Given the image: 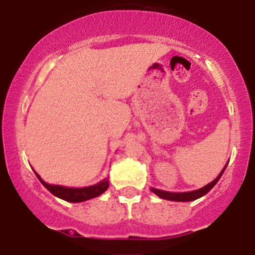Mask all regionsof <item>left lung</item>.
<instances>
[{"mask_svg":"<svg viewBox=\"0 0 255 255\" xmlns=\"http://www.w3.org/2000/svg\"><path fill=\"white\" fill-rule=\"evenodd\" d=\"M227 164H226L225 168L222 169V171H221V173H220V175L216 177V179L213 180V181H211L210 184H207L206 186L201 187V189L195 190V191H189V192H168V191H163V190L154 189V187H151V191H153L154 194L156 195V196L160 197V199L169 200V201H177V202L194 201V200H197V199H200V197L204 196V195H206L207 192L210 191V190L212 189V187L215 186L216 184H217V181L221 179V176H222L223 171H225L226 168H227Z\"/></svg>","mask_w":255,"mask_h":255,"instance_id":"1","label":"left lung"}]
</instances>
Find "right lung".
Wrapping results in <instances>:
<instances>
[{
  "instance_id": "obj_1",
  "label": "right lung",
  "mask_w": 255,
  "mask_h": 255,
  "mask_svg": "<svg viewBox=\"0 0 255 255\" xmlns=\"http://www.w3.org/2000/svg\"><path fill=\"white\" fill-rule=\"evenodd\" d=\"M35 175L39 179V181L44 185V187H47L54 196L59 197V199H63L69 202H82L86 201V200L94 199V197H97L100 196V195L104 194L107 190V187H109V180L107 179H104L101 182H99V184L96 185H92V186L75 189V187H65L60 186V185L47 184V182L38 175L37 173H35Z\"/></svg>"
}]
</instances>
